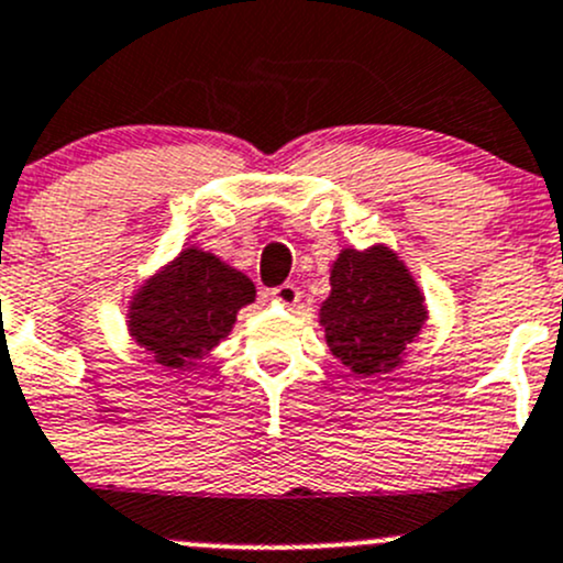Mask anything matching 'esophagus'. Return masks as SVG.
<instances>
[{"label": "esophagus", "mask_w": 563, "mask_h": 563, "mask_svg": "<svg viewBox=\"0 0 563 563\" xmlns=\"http://www.w3.org/2000/svg\"><path fill=\"white\" fill-rule=\"evenodd\" d=\"M299 297H302V291H299L294 283H283V286L272 288V299H275V302H280V305H286V308L297 305Z\"/></svg>", "instance_id": "34e87169"}]
</instances>
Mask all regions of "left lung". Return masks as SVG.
Returning <instances> with one entry per match:
<instances>
[{"label": "left lung", "mask_w": 563, "mask_h": 563, "mask_svg": "<svg viewBox=\"0 0 563 563\" xmlns=\"http://www.w3.org/2000/svg\"><path fill=\"white\" fill-rule=\"evenodd\" d=\"M321 327L332 354L356 376L387 373L422 329L424 299L389 247L343 250L332 266Z\"/></svg>", "instance_id": "8db88e82"}]
</instances>
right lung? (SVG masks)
Wrapping results in <instances>:
<instances>
[{"label": "right lung", "mask_w": 563, "mask_h": 563, "mask_svg": "<svg viewBox=\"0 0 563 563\" xmlns=\"http://www.w3.org/2000/svg\"><path fill=\"white\" fill-rule=\"evenodd\" d=\"M255 299L242 272L212 253L187 247L152 277L130 305V334L163 367H190L234 327L236 313Z\"/></svg>", "instance_id": "add662e5"}]
</instances>
